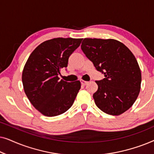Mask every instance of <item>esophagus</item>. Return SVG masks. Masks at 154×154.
I'll return each mask as SVG.
<instances>
[{
    "label": "esophagus",
    "mask_w": 154,
    "mask_h": 154,
    "mask_svg": "<svg viewBox=\"0 0 154 154\" xmlns=\"http://www.w3.org/2000/svg\"><path fill=\"white\" fill-rule=\"evenodd\" d=\"M81 84H82V85H87L88 83V81H83V80H81Z\"/></svg>",
    "instance_id": "34e87169"
}]
</instances>
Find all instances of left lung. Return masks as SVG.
<instances>
[{
  "label": "left lung",
  "instance_id": "1",
  "mask_svg": "<svg viewBox=\"0 0 154 154\" xmlns=\"http://www.w3.org/2000/svg\"><path fill=\"white\" fill-rule=\"evenodd\" d=\"M81 49L105 76L95 81L98 89L93 98L97 106L113 116L128 110L137 98L142 81L140 66L132 52L114 39L84 38Z\"/></svg>",
  "mask_w": 154,
  "mask_h": 154
}]
</instances>
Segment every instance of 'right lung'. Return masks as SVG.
<instances>
[{"label": "right lung", "instance_id": "1", "mask_svg": "<svg viewBox=\"0 0 154 154\" xmlns=\"http://www.w3.org/2000/svg\"><path fill=\"white\" fill-rule=\"evenodd\" d=\"M82 38H56L44 41L31 52L22 71L24 92L42 114L52 117L66 112L81 89V82L60 80L61 69L67 67L69 57Z\"/></svg>", "mask_w": 154, "mask_h": 154}]
</instances>
